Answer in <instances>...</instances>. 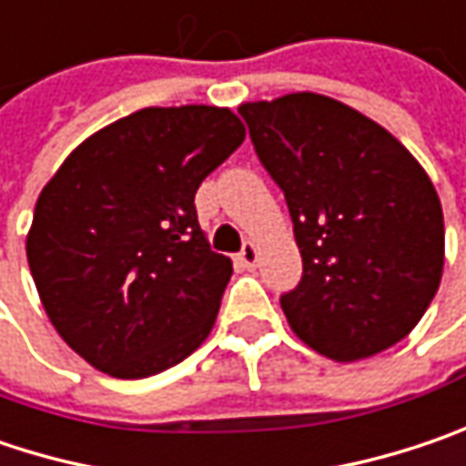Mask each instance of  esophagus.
I'll list each match as a JSON object with an SVG mask.
<instances>
[{
	"label": "esophagus",
	"mask_w": 466,
	"mask_h": 466,
	"mask_svg": "<svg viewBox=\"0 0 466 466\" xmlns=\"http://www.w3.org/2000/svg\"><path fill=\"white\" fill-rule=\"evenodd\" d=\"M237 260H239V263H242L245 268H253V266L258 263V245L248 239V242L242 245V250H239V256H237Z\"/></svg>",
	"instance_id": "1"
}]
</instances>
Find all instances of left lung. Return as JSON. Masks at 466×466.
Instances as JSON below:
<instances>
[{"label": "left lung", "mask_w": 466, "mask_h": 466, "mask_svg": "<svg viewBox=\"0 0 466 466\" xmlns=\"http://www.w3.org/2000/svg\"><path fill=\"white\" fill-rule=\"evenodd\" d=\"M279 184L303 258L282 295L292 332L332 361L403 340L443 277V210L430 177L390 131L314 92L239 105Z\"/></svg>", "instance_id": "left-lung-1"}]
</instances>
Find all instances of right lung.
I'll list each match as a JSON object with an SVG mask.
<instances>
[{
	"label": "right lung",
	"mask_w": 466,
	"mask_h": 466,
	"mask_svg": "<svg viewBox=\"0 0 466 466\" xmlns=\"http://www.w3.org/2000/svg\"><path fill=\"white\" fill-rule=\"evenodd\" d=\"M242 139L229 107H145L46 181L25 256L52 327L95 370L142 380L210 335L232 260L210 250L195 192Z\"/></svg>",
	"instance_id": "1"
}]
</instances>
